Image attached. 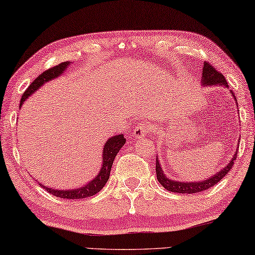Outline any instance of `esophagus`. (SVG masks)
Segmentation results:
<instances>
[{
  "instance_id": "esophagus-1",
  "label": "esophagus",
  "mask_w": 255,
  "mask_h": 255,
  "mask_svg": "<svg viewBox=\"0 0 255 255\" xmlns=\"http://www.w3.org/2000/svg\"><path fill=\"white\" fill-rule=\"evenodd\" d=\"M147 133H148L147 125L140 123V124H137L136 127L134 128V131L132 132V135L134 136L135 139H141V137H143V136L147 135Z\"/></svg>"
}]
</instances>
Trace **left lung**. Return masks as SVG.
<instances>
[{"mask_svg":"<svg viewBox=\"0 0 255 255\" xmlns=\"http://www.w3.org/2000/svg\"><path fill=\"white\" fill-rule=\"evenodd\" d=\"M201 82H202L203 87H210V86H219L220 87L222 86V87H226V88L228 87V83L226 80H225V77L223 76V74L218 72V71H217L210 63H208V62H204V64H203ZM232 95H233V93H232ZM233 97L236 100L235 95H233ZM236 106H239L237 105V100H236ZM239 145L240 144L237 143L236 152L234 153V156L231 159V161H229L226 166H224L223 169H220L219 172H217L215 175H212V176H210L209 178L203 179V181H198V182H179V181H175V179L167 177L164 173V170H162V168H161L160 162H159V160H158V157H157L156 174H157L158 182H159L167 191L175 192V193L192 194V193H198V192L208 190L209 187L217 184L219 181H222L225 175H226L229 170L232 169V167L234 165V160H235L237 157Z\"/></svg>","mask_w":255,"mask_h":255,"instance_id":"8db88e82","label":"left lung"}]
</instances>
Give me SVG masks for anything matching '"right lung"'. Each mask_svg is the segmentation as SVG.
<instances>
[{"label":"right lung","mask_w":255,"mask_h":255,"mask_svg":"<svg viewBox=\"0 0 255 255\" xmlns=\"http://www.w3.org/2000/svg\"><path fill=\"white\" fill-rule=\"evenodd\" d=\"M70 64L71 62H63V63L54 66L52 69L46 70L45 72H43L40 76L37 77L22 95V98L20 100L19 108H21L22 104L26 102V99L29 97V96H31L35 91L38 90L41 86L45 85L46 82L51 81L53 79H56L60 76H62V74L64 73V71L69 68ZM125 142H127V140H125L123 134L114 135L106 141V143L104 145V149H103V158H102L103 164H102V167H100L99 173L97 174V176L93 178V181L88 182L86 185L78 187V189H72V190H57L49 186H45L44 184H40V183L39 185L47 192H49V193H52L53 195H55V197L62 198V199L77 200V199H85V198L93 197V195L97 194L98 192L105 186L108 178H110L113 161H114L116 155H118L120 149L123 147Z\"/></svg>","instance_id":"add662e5"}]
</instances>
